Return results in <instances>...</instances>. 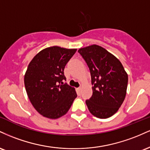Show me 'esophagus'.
Masks as SVG:
<instances>
[{"label": "esophagus", "mask_w": 150, "mask_h": 150, "mask_svg": "<svg viewBox=\"0 0 150 150\" xmlns=\"http://www.w3.org/2000/svg\"><path fill=\"white\" fill-rule=\"evenodd\" d=\"M81 88H82V87H78V88H77V92H80Z\"/></svg>", "instance_id": "34e87169"}]
</instances>
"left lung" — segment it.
Segmentation results:
<instances>
[{
  "label": "left lung",
  "mask_w": 150,
  "mask_h": 150,
  "mask_svg": "<svg viewBox=\"0 0 150 150\" xmlns=\"http://www.w3.org/2000/svg\"><path fill=\"white\" fill-rule=\"evenodd\" d=\"M78 52L90 70L93 93L86 101L89 112L99 118L112 116L125 99L128 74L119 60L100 46L80 48Z\"/></svg>",
  "instance_id": "left-lung-1"
}]
</instances>
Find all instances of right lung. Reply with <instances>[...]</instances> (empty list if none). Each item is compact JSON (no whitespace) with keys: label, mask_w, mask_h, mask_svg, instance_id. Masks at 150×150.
I'll return each instance as SVG.
<instances>
[{"label":"right lung","mask_w":150,"mask_h":150,"mask_svg":"<svg viewBox=\"0 0 150 150\" xmlns=\"http://www.w3.org/2000/svg\"><path fill=\"white\" fill-rule=\"evenodd\" d=\"M76 51L51 46L39 51L29 63L24 78L26 92L34 108L46 118L64 116L77 97L75 89L63 82L65 65Z\"/></svg>","instance_id":"add662e5"}]
</instances>
